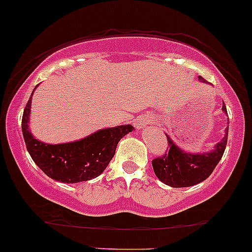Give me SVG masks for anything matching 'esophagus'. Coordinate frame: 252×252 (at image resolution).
I'll list each match as a JSON object with an SVG mask.
<instances>
[{"instance_id": "obj_1", "label": "esophagus", "mask_w": 252, "mask_h": 252, "mask_svg": "<svg viewBox=\"0 0 252 252\" xmlns=\"http://www.w3.org/2000/svg\"><path fill=\"white\" fill-rule=\"evenodd\" d=\"M152 122V117L149 115H141L134 122V126L136 129H142L146 126H148Z\"/></svg>"}]
</instances>
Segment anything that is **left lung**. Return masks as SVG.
I'll use <instances>...</instances> for the list:
<instances>
[{
  "label": "left lung",
  "mask_w": 252,
  "mask_h": 252,
  "mask_svg": "<svg viewBox=\"0 0 252 252\" xmlns=\"http://www.w3.org/2000/svg\"><path fill=\"white\" fill-rule=\"evenodd\" d=\"M202 82H207L203 77L198 76ZM222 111L227 113L225 104L222 105ZM227 131L223 139L215 145L212 152L206 153H188L181 149L167 136L168 153L162 157L156 158L152 161L156 176L162 183L172 188L192 187L201 182L206 181L212 175L213 170L223 156L226 145H227Z\"/></svg>",
  "instance_id": "1"
}]
</instances>
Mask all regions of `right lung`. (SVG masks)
<instances>
[{
    "mask_svg": "<svg viewBox=\"0 0 252 252\" xmlns=\"http://www.w3.org/2000/svg\"><path fill=\"white\" fill-rule=\"evenodd\" d=\"M32 94L25 107L21 121L25 143L37 166L46 176L57 182L79 183L91 181L101 175L115 156L120 140L134 130L131 124H126L100 129L74 142L60 145L44 143L35 139L30 131Z\"/></svg>",
    "mask_w": 252,
    "mask_h": 252,
    "instance_id": "obj_1",
    "label": "right lung"
}]
</instances>
